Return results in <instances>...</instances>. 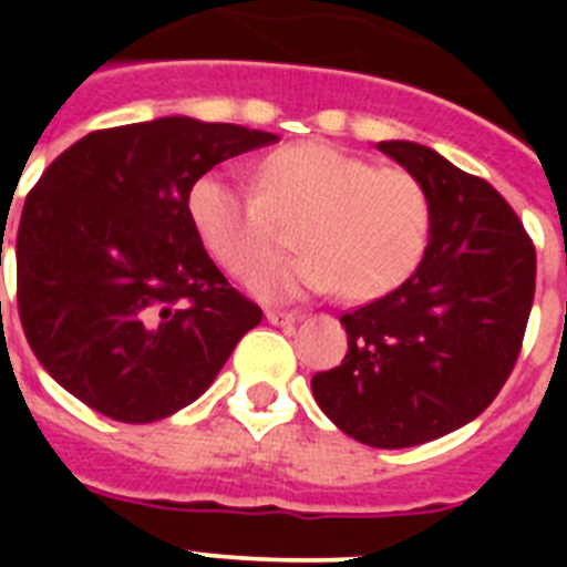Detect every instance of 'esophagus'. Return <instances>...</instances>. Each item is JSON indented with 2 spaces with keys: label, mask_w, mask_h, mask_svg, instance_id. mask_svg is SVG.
<instances>
[{
  "label": "esophagus",
  "mask_w": 567,
  "mask_h": 567,
  "mask_svg": "<svg viewBox=\"0 0 567 567\" xmlns=\"http://www.w3.org/2000/svg\"><path fill=\"white\" fill-rule=\"evenodd\" d=\"M267 320L272 327H292L295 320H300L298 312H280V309H269Z\"/></svg>",
  "instance_id": "esophagus-1"
}]
</instances>
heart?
Masks as SVG:
<instances>
[{"mask_svg": "<svg viewBox=\"0 0 567 567\" xmlns=\"http://www.w3.org/2000/svg\"><path fill=\"white\" fill-rule=\"evenodd\" d=\"M189 221L218 267L252 280L288 246L279 224H299L308 252L255 280L267 300L334 292L352 303L383 298L412 278L432 235L423 184L398 167L327 142H300L264 158L258 189L207 173L187 198Z\"/></svg>", "mask_w": 567, "mask_h": 567, "instance_id": "obj_1", "label": "heart"}]
</instances>
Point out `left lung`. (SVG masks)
Returning a JSON list of instances; mask_svg holds the SVG:
<instances>
[{"instance_id":"1","label":"left lung","mask_w":567,"mask_h":567,"mask_svg":"<svg viewBox=\"0 0 567 567\" xmlns=\"http://www.w3.org/2000/svg\"><path fill=\"white\" fill-rule=\"evenodd\" d=\"M378 150L423 184L432 235L412 278L340 318L349 352L315 374L312 394L358 443L409 449L471 423L499 394L523 346L537 252L488 182L417 142Z\"/></svg>"}]
</instances>
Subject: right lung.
I'll use <instances>...</instances> for the list:
<instances>
[{"mask_svg":"<svg viewBox=\"0 0 567 567\" xmlns=\"http://www.w3.org/2000/svg\"><path fill=\"white\" fill-rule=\"evenodd\" d=\"M275 142L164 115L96 130L44 169L19 221V318L62 389L118 423L169 417L207 392L264 312L198 240L189 189Z\"/></svg>","mask_w":567,"mask_h":567,"instance_id":"right-lung-1","label":"right lung"}]
</instances>
